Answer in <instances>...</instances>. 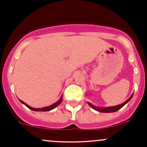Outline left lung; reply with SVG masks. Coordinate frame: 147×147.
Segmentation results:
<instances>
[{"label": "left lung", "instance_id": "1", "mask_svg": "<svg viewBox=\"0 0 147 147\" xmlns=\"http://www.w3.org/2000/svg\"><path fill=\"white\" fill-rule=\"evenodd\" d=\"M133 96V94H132V95L131 96V97H129V99H127V100L125 101L124 103H122V104H119V105H117V106H109V107H104V108H99V107H96L94 105H92V104H91L90 103L88 102V105L90 106V107H92V109H94V110L97 111H99V112L100 113H113V112H116V111H117L118 110H119L120 109H122V108L124 106L126 103H128L129 102L130 100H131V99H132Z\"/></svg>", "mask_w": 147, "mask_h": 147}]
</instances>
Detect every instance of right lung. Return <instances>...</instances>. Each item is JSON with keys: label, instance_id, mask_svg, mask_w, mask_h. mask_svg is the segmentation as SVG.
I'll return each mask as SVG.
<instances>
[{"label": "right lung", "instance_id": "right-lung-1", "mask_svg": "<svg viewBox=\"0 0 147 147\" xmlns=\"http://www.w3.org/2000/svg\"><path fill=\"white\" fill-rule=\"evenodd\" d=\"M62 99H63V96H61V97H60V99H59V100L57 101V102L54 103V104H52V105H50V106H46V107L41 108V109H34V108H32V107H31V106H28V104H26V103H25L24 102H23V101L20 100V99H19V100H20V102L22 103V104H25V105L28 108V109H30V110H32V111H49L52 110V109H55V108H56L57 106L59 105V104H60L61 102H62Z\"/></svg>", "mask_w": 147, "mask_h": 147}]
</instances>
